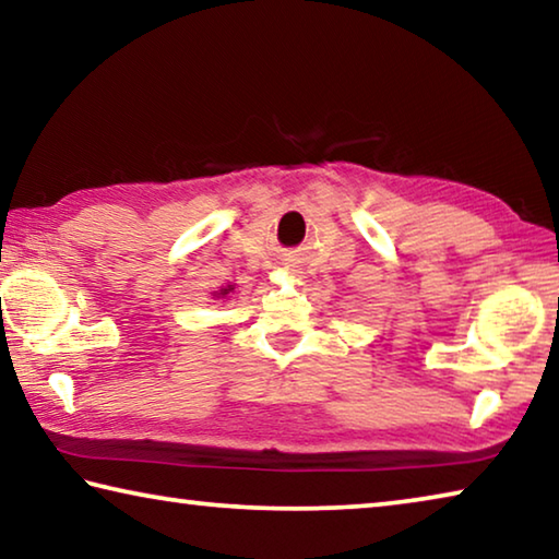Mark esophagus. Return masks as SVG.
Instances as JSON below:
<instances>
[{
	"instance_id": "esophagus-1",
	"label": "esophagus",
	"mask_w": 559,
	"mask_h": 559,
	"mask_svg": "<svg viewBox=\"0 0 559 559\" xmlns=\"http://www.w3.org/2000/svg\"><path fill=\"white\" fill-rule=\"evenodd\" d=\"M286 271H288V273H293V276H296V273H300L296 266H293V263H286Z\"/></svg>"
}]
</instances>
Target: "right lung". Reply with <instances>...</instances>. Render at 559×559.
Listing matches in <instances>:
<instances>
[{
  "label": "right lung",
  "mask_w": 559,
  "mask_h": 559,
  "mask_svg": "<svg viewBox=\"0 0 559 559\" xmlns=\"http://www.w3.org/2000/svg\"><path fill=\"white\" fill-rule=\"evenodd\" d=\"M231 293H234V286H224L222 290H214V296H216V298H229Z\"/></svg>",
  "instance_id": "obj_1"
}]
</instances>
